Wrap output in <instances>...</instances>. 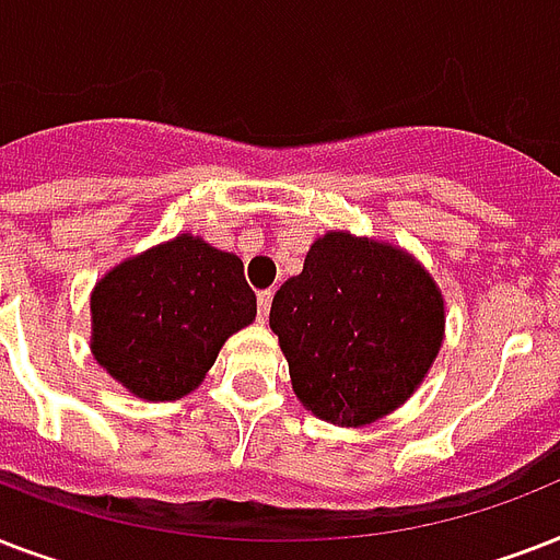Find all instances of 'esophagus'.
I'll list each match as a JSON object with an SVG mask.
<instances>
[{"label":"esophagus","mask_w":560,"mask_h":560,"mask_svg":"<svg viewBox=\"0 0 560 560\" xmlns=\"http://www.w3.org/2000/svg\"><path fill=\"white\" fill-rule=\"evenodd\" d=\"M272 290H261L258 293V314H261V319H267V314H270V305H272Z\"/></svg>","instance_id":"obj_1"}]
</instances>
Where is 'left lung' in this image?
I'll return each mask as SVG.
<instances>
[{
    "label": "left lung",
    "mask_w": 560,
    "mask_h": 560,
    "mask_svg": "<svg viewBox=\"0 0 560 560\" xmlns=\"http://www.w3.org/2000/svg\"><path fill=\"white\" fill-rule=\"evenodd\" d=\"M270 328L314 416L372 424L416 392L444 331L442 293L407 253L328 232L276 290Z\"/></svg>",
    "instance_id": "left-lung-1"
}]
</instances>
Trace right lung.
I'll use <instances>...</instances> for the list:
<instances>
[{
  "label": "right lung",
  "mask_w": 560,
  "mask_h": 560,
  "mask_svg": "<svg viewBox=\"0 0 560 560\" xmlns=\"http://www.w3.org/2000/svg\"><path fill=\"white\" fill-rule=\"evenodd\" d=\"M253 319L244 261L179 235L95 284L92 354L139 398L177 400L202 381L226 337Z\"/></svg>",
  "instance_id": "right-lung-1"
}]
</instances>
